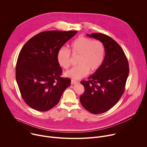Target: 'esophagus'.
<instances>
[{
    "label": "esophagus",
    "instance_id": "1",
    "mask_svg": "<svg viewBox=\"0 0 147 147\" xmlns=\"http://www.w3.org/2000/svg\"><path fill=\"white\" fill-rule=\"evenodd\" d=\"M77 83H78V81H76V80H71V84L72 85H73V84H76Z\"/></svg>",
    "mask_w": 147,
    "mask_h": 147
}]
</instances>
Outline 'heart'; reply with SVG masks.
<instances>
[{
    "instance_id": "b5f03b06",
    "label": "heart",
    "mask_w": 147,
    "mask_h": 147,
    "mask_svg": "<svg viewBox=\"0 0 147 147\" xmlns=\"http://www.w3.org/2000/svg\"><path fill=\"white\" fill-rule=\"evenodd\" d=\"M70 50L73 55H78V65L66 71L65 75L74 80L86 77L89 71L94 73L97 71L103 63L105 52L104 45L100 40H92L84 36H79L71 42ZM70 51L61 47L57 52V61L64 69H67L70 66Z\"/></svg>"
}]
</instances>
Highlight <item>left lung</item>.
Here are the masks:
<instances>
[{"mask_svg": "<svg viewBox=\"0 0 147 147\" xmlns=\"http://www.w3.org/2000/svg\"><path fill=\"white\" fill-rule=\"evenodd\" d=\"M100 40L105 56L100 67L81 84L85 91L80 96L82 107L93 114H100L112 108L124 93L129 73L127 59L123 49L110 36L102 33L87 34Z\"/></svg>", "mask_w": 147, "mask_h": 147, "instance_id": "1", "label": "left lung"}]
</instances>
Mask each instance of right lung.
<instances>
[{
	"label": "right lung",
	"mask_w": 147,
	"mask_h": 147,
	"mask_svg": "<svg viewBox=\"0 0 147 147\" xmlns=\"http://www.w3.org/2000/svg\"><path fill=\"white\" fill-rule=\"evenodd\" d=\"M77 31H47L29 39L20 52L16 68V81L24 102L40 112L58 103L71 80L61 77L56 59L58 50Z\"/></svg>",
	"instance_id": "obj_1"
}]
</instances>
